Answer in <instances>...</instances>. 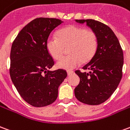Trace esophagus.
<instances>
[{"mask_svg":"<svg viewBox=\"0 0 130 130\" xmlns=\"http://www.w3.org/2000/svg\"><path fill=\"white\" fill-rule=\"evenodd\" d=\"M74 74V72L73 71H68V76H70L72 74Z\"/></svg>","mask_w":130,"mask_h":130,"instance_id":"1","label":"esophagus"}]
</instances>
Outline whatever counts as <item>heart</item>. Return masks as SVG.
<instances>
[{
  "mask_svg": "<svg viewBox=\"0 0 130 130\" xmlns=\"http://www.w3.org/2000/svg\"><path fill=\"white\" fill-rule=\"evenodd\" d=\"M58 38L49 37L46 41L48 52L56 60L63 54L68 47L70 55L64 56L56 63L57 68L72 70L82 62L89 61L96 51L98 39L96 33L84 27L70 25L58 31Z\"/></svg>",
  "mask_w": 130,
  "mask_h": 130,
  "instance_id": "heart-1",
  "label": "heart"
}]
</instances>
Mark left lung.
<instances>
[{
	"label": "left lung",
	"instance_id": "8db88e82",
	"mask_svg": "<svg viewBox=\"0 0 130 130\" xmlns=\"http://www.w3.org/2000/svg\"><path fill=\"white\" fill-rule=\"evenodd\" d=\"M86 23L97 36L96 51L91 60L75 73L80 79L74 89L75 97L82 103L99 105L108 99L116 91L122 78L123 52L118 38L106 24L94 20H75Z\"/></svg>",
	"mask_w": 130,
	"mask_h": 130
}]
</instances>
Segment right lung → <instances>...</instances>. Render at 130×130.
I'll use <instances>...</instances> for the list:
<instances>
[{"label":"right lung","instance_id":"1","mask_svg":"<svg viewBox=\"0 0 130 130\" xmlns=\"http://www.w3.org/2000/svg\"><path fill=\"white\" fill-rule=\"evenodd\" d=\"M62 22L56 18H37L20 31L12 45V82L21 97L34 107L53 103L68 75L62 69L50 70L54 61L46 48L51 32Z\"/></svg>","mask_w":130,"mask_h":130}]
</instances>
